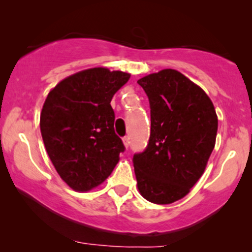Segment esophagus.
<instances>
[{
  "label": "esophagus",
  "mask_w": 252,
  "mask_h": 252,
  "mask_svg": "<svg viewBox=\"0 0 252 252\" xmlns=\"http://www.w3.org/2000/svg\"><path fill=\"white\" fill-rule=\"evenodd\" d=\"M123 144H124V147H126V148H128V147H129V144H130V140H129L128 136H126V137L123 138Z\"/></svg>",
  "instance_id": "esophagus-1"
}]
</instances>
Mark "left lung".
<instances>
[{
	"label": "left lung",
	"mask_w": 252,
	"mask_h": 252,
	"mask_svg": "<svg viewBox=\"0 0 252 252\" xmlns=\"http://www.w3.org/2000/svg\"><path fill=\"white\" fill-rule=\"evenodd\" d=\"M149 98L150 137L134 155L138 192L158 205L190 192L204 174L216 144L218 117L200 86L166 68L137 80Z\"/></svg>",
	"instance_id": "8db88e82"
}]
</instances>
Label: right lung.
Segmentation results:
<instances>
[{
    "mask_svg": "<svg viewBox=\"0 0 252 252\" xmlns=\"http://www.w3.org/2000/svg\"><path fill=\"white\" fill-rule=\"evenodd\" d=\"M130 73L94 67L66 77L51 90L40 115V130L54 168L76 192L106 180L124 150L115 134L110 102Z\"/></svg>",
    "mask_w": 252,
    "mask_h": 252,
    "instance_id": "add662e5",
    "label": "right lung"
}]
</instances>
